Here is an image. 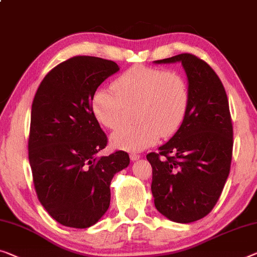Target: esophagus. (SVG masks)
Instances as JSON below:
<instances>
[{"mask_svg": "<svg viewBox=\"0 0 257 257\" xmlns=\"http://www.w3.org/2000/svg\"><path fill=\"white\" fill-rule=\"evenodd\" d=\"M130 159H131L132 161H138L140 159V155H138V154H136V153H132V154H130Z\"/></svg>", "mask_w": 257, "mask_h": 257, "instance_id": "obj_1", "label": "esophagus"}]
</instances>
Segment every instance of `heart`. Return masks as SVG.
<instances>
[{"label":"heart","mask_w":257,"mask_h":257,"mask_svg":"<svg viewBox=\"0 0 257 257\" xmlns=\"http://www.w3.org/2000/svg\"><path fill=\"white\" fill-rule=\"evenodd\" d=\"M113 89L98 88L90 98L93 116L102 126L116 130L124 108L133 110L134 125L120 127L111 136L115 148L141 152L161 137L175 133L186 115L189 89L180 73L161 68L134 65L112 84Z\"/></svg>","instance_id":"b5f03b06"}]
</instances>
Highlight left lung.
<instances>
[{
	"label": "left lung",
	"instance_id": "1",
	"mask_svg": "<svg viewBox=\"0 0 257 257\" xmlns=\"http://www.w3.org/2000/svg\"><path fill=\"white\" fill-rule=\"evenodd\" d=\"M154 63H181L189 89L179 128L159 153L147 155L154 203L172 222L192 223L212 210L230 173L233 128L226 92L215 71L194 55Z\"/></svg>",
	"mask_w": 257,
	"mask_h": 257
}]
</instances>
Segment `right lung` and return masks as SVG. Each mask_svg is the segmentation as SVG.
I'll return each mask as SVG.
<instances>
[{"mask_svg": "<svg viewBox=\"0 0 257 257\" xmlns=\"http://www.w3.org/2000/svg\"><path fill=\"white\" fill-rule=\"evenodd\" d=\"M119 71L115 62L76 56L43 78L31 110L29 160L38 199L62 225L86 228L108 210L110 184L127 168L121 151L97 156L106 136L90 110L102 82Z\"/></svg>", "mask_w": 257, "mask_h": 257, "instance_id": "right-lung-1", "label": "right lung"}]
</instances>
